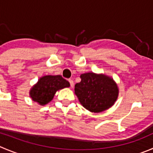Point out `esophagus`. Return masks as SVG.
Masks as SVG:
<instances>
[{
	"mask_svg": "<svg viewBox=\"0 0 153 153\" xmlns=\"http://www.w3.org/2000/svg\"><path fill=\"white\" fill-rule=\"evenodd\" d=\"M68 81H69L70 85H71V87H74V81H73L72 79H68Z\"/></svg>",
	"mask_w": 153,
	"mask_h": 153,
	"instance_id": "34e87169",
	"label": "esophagus"
}]
</instances>
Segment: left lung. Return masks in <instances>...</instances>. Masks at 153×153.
<instances>
[{"label": "left lung", "instance_id": "obj_1", "mask_svg": "<svg viewBox=\"0 0 153 153\" xmlns=\"http://www.w3.org/2000/svg\"><path fill=\"white\" fill-rule=\"evenodd\" d=\"M80 78V82L75 85L74 91L86 110L101 113L114 104L119 95V88L113 79L91 72L81 74Z\"/></svg>", "mask_w": 153, "mask_h": 153}]
</instances>
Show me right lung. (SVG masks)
<instances>
[{"label": "right lung", "mask_w": 153, "mask_h": 153, "mask_svg": "<svg viewBox=\"0 0 153 153\" xmlns=\"http://www.w3.org/2000/svg\"><path fill=\"white\" fill-rule=\"evenodd\" d=\"M69 86V82L61 75L44 76L32 87L29 94L33 101L43 106L53 99L56 91Z\"/></svg>", "instance_id": "obj_1"}]
</instances>
